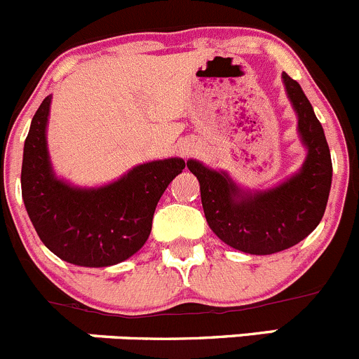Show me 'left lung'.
I'll return each instance as SVG.
<instances>
[{"label": "left lung", "mask_w": 359, "mask_h": 359, "mask_svg": "<svg viewBox=\"0 0 359 359\" xmlns=\"http://www.w3.org/2000/svg\"><path fill=\"white\" fill-rule=\"evenodd\" d=\"M283 80L309 148L299 175L269 191L241 194L226 175L187 162L201 183L202 208L211 230L244 253L272 255L299 244L321 222L332 187V157L321 123L300 85L286 73Z\"/></svg>", "instance_id": "obj_1"}]
</instances>
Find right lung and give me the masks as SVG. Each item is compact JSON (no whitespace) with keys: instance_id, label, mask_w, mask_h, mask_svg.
<instances>
[{"instance_id":"add662e5","label":"right lung","mask_w":359,"mask_h":359,"mask_svg":"<svg viewBox=\"0 0 359 359\" xmlns=\"http://www.w3.org/2000/svg\"><path fill=\"white\" fill-rule=\"evenodd\" d=\"M50 95L43 99L24 143L22 197L45 246L83 267H108L133 257L151 230L157 202L184 169V161L150 162L97 190H80L55 180L48 162L45 127Z\"/></svg>"}]
</instances>
